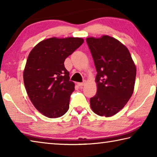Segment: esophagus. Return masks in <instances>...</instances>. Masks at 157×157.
Here are the masks:
<instances>
[{
    "label": "esophagus",
    "instance_id": "34e87169",
    "mask_svg": "<svg viewBox=\"0 0 157 157\" xmlns=\"http://www.w3.org/2000/svg\"><path fill=\"white\" fill-rule=\"evenodd\" d=\"M85 84H86V81H84L83 82H79V83H78V85L79 86H84Z\"/></svg>",
    "mask_w": 157,
    "mask_h": 157
}]
</instances>
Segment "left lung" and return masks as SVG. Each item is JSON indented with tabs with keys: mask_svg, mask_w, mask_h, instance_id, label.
Instances as JSON below:
<instances>
[{
	"mask_svg": "<svg viewBox=\"0 0 157 157\" xmlns=\"http://www.w3.org/2000/svg\"><path fill=\"white\" fill-rule=\"evenodd\" d=\"M97 75V93L90 99L92 111L100 116L118 113L132 97L136 68L127 48L108 35L88 37Z\"/></svg>",
	"mask_w": 157,
	"mask_h": 157,
	"instance_id": "1",
	"label": "left lung"
}]
</instances>
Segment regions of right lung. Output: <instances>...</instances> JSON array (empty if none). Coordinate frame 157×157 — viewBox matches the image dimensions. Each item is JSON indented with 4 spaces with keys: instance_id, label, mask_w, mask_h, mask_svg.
Returning a JSON list of instances; mask_svg holds the SVG:
<instances>
[{
    "instance_id": "add662e5",
    "label": "right lung",
    "mask_w": 157,
    "mask_h": 157,
    "mask_svg": "<svg viewBox=\"0 0 157 157\" xmlns=\"http://www.w3.org/2000/svg\"><path fill=\"white\" fill-rule=\"evenodd\" d=\"M83 43L81 37H52L37 44L28 55L23 71L25 90L34 107L48 118H59L68 110L75 84L63 63Z\"/></svg>"
}]
</instances>
